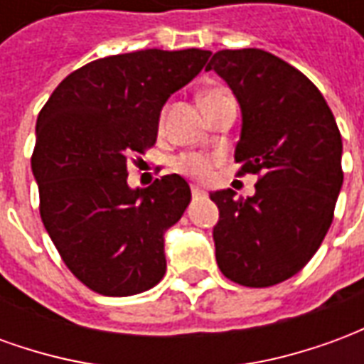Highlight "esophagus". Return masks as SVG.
Listing matches in <instances>:
<instances>
[{
    "instance_id": "1",
    "label": "esophagus",
    "mask_w": 364,
    "mask_h": 364,
    "mask_svg": "<svg viewBox=\"0 0 364 364\" xmlns=\"http://www.w3.org/2000/svg\"><path fill=\"white\" fill-rule=\"evenodd\" d=\"M191 193H193V197L195 198L206 197V191H203L200 187H191Z\"/></svg>"
}]
</instances>
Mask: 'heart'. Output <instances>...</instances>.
I'll return each mask as SVG.
<instances>
[{
	"instance_id": "heart-1",
	"label": "heart",
	"mask_w": 364,
	"mask_h": 364,
	"mask_svg": "<svg viewBox=\"0 0 364 364\" xmlns=\"http://www.w3.org/2000/svg\"><path fill=\"white\" fill-rule=\"evenodd\" d=\"M224 95H228L226 90L210 87L200 95V105L206 107L208 103H213V101ZM161 124H164V112L159 114V127ZM218 159H220V156H213V154H185V156H179L175 159L173 167L179 173L187 175V177H193V179H198V181H208L213 177V169L218 164Z\"/></svg>"
}]
</instances>
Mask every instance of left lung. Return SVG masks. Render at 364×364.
<instances>
[{"instance_id":"8db88e82","label":"left lung","mask_w":364,"mask_h":364,"mask_svg":"<svg viewBox=\"0 0 364 364\" xmlns=\"http://www.w3.org/2000/svg\"><path fill=\"white\" fill-rule=\"evenodd\" d=\"M214 70L240 101L237 175H257L255 195L210 193L216 263L230 281L265 289L304 267L333 222L343 185L341 134L320 90L261 48L220 50Z\"/></svg>"}]
</instances>
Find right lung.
I'll return each mask as SVG.
<instances>
[{
    "label": "right lung",
    "mask_w": 364,
    "mask_h": 364,
    "mask_svg": "<svg viewBox=\"0 0 364 364\" xmlns=\"http://www.w3.org/2000/svg\"><path fill=\"white\" fill-rule=\"evenodd\" d=\"M208 58L198 48H148L93 60L38 112L31 167L41 218L66 267L93 292L130 296L166 274L164 234L189 206L191 189L171 173L132 191L128 158L156 144L161 107Z\"/></svg>",
    "instance_id": "right-lung-1"
}]
</instances>
